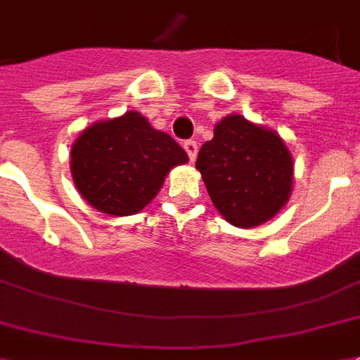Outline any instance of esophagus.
<instances>
[{
	"instance_id": "esophagus-1",
	"label": "esophagus",
	"mask_w": 360,
	"mask_h": 360,
	"mask_svg": "<svg viewBox=\"0 0 360 360\" xmlns=\"http://www.w3.org/2000/svg\"><path fill=\"white\" fill-rule=\"evenodd\" d=\"M183 147H185L188 158H191V160H196V155H198V145H196V141L188 139V141H185V145H183Z\"/></svg>"
}]
</instances>
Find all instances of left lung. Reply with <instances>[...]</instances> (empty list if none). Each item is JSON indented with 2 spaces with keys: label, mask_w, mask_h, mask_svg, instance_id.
<instances>
[{
  "label": "left lung",
  "mask_w": 360,
  "mask_h": 360,
  "mask_svg": "<svg viewBox=\"0 0 360 360\" xmlns=\"http://www.w3.org/2000/svg\"><path fill=\"white\" fill-rule=\"evenodd\" d=\"M196 168L219 213L234 226L253 229L276 217L292 192V156L274 130L241 115L217 122Z\"/></svg>",
  "instance_id": "obj_1"
}]
</instances>
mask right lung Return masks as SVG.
<instances>
[{"mask_svg": "<svg viewBox=\"0 0 360 360\" xmlns=\"http://www.w3.org/2000/svg\"><path fill=\"white\" fill-rule=\"evenodd\" d=\"M188 156L174 137L155 130L143 115L89 126L71 147V177L94 210L107 215H134L155 198L169 169Z\"/></svg>", "mask_w": 360, "mask_h": 360, "instance_id": "1", "label": "right lung"}]
</instances>
